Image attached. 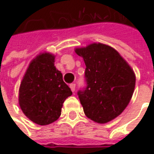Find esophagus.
<instances>
[{"instance_id": "obj_1", "label": "esophagus", "mask_w": 154, "mask_h": 154, "mask_svg": "<svg viewBox=\"0 0 154 154\" xmlns=\"http://www.w3.org/2000/svg\"><path fill=\"white\" fill-rule=\"evenodd\" d=\"M75 86H76V85L74 84V83H73V84H70V86H69V87H70V89L72 90V92H74V91H75Z\"/></svg>"}]
</instances>
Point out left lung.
<instances>
[{
	"mask_svg": "<svg viewBox=\"0 0 154 154\" xmlns=\"http://www.w3.org/2000/svg\"><path fill=\"white\" fill-rule=\"evenodd\" d=\"M86 63V86L77 94L86 116L98 123L121 114L132 98L135 75L117 51L108 45L92 44L76 49Z\"/></svg>",
	"mask_w": 154,
	"mask_h": 154,
	"instance_id": "1",
	"label": "left lung"
}]
</instances>
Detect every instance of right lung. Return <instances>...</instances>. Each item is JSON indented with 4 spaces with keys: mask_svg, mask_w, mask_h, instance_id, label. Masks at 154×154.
<instances>
[{
    "mask_svg": "<svg viewBox=\"0 0 154 154\" xmlns=\"http://www.w3.org/2000/svg\"><path fill=\"white\" fill-rule=\"evenodd\" d=\"M55 56L45 53L34 59L20 87L19 103L22 111L33 122L48 125L56 121L62 103L72 95L62 74L54 66Z\"/></svg>",
    "mask_w": 154,
    "mask_h": 154,
    "instance_id": "obj_1",
    "label": "right lung"
}]
</instances>
